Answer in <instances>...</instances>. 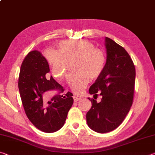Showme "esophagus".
<instances>
[{
    "label": "esophagus",
    "instance_id": "obj_1",
    "mask_svg": "<svg viewBox=\"0 0 155 155\" xmlns=\"http://www.w3.org/2000/svg\"><path fill=\"white\" fill-rule=\"evenodd\" d=\"M73 98H74V101L75 102H77L78 101H79V100H81V98H78V97H77V96H73Z\"/></svg>",
    "mask_w": 155,
    "mask_h": 155
}]
</instances>
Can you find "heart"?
I'll return each instance as SVG.
<instances>
[{"mask_svg": "<svg viewBox=\"0 0 155 155\" xmlns=\"http://www.w3.org/2000/svg\"><path fill=\"white\" fill-rule=\"evenodd\" d=\"M59 51L49 50L46 58L52 69V74L61 78L67 72L68 63L74 71L68 76L67 82L76 94L85 90L90 79H96L103 73L106 57L101 49L85 40H64L58 44Z\"/></svg>", "mask_w": 155, "mask_h": 155, "instance_id": "1", "label": "heart"}]
</instances>
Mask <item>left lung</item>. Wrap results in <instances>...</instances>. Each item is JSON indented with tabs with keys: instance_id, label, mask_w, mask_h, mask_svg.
<instances>
[{
	"instance_id": "obj_1",
	"label": "left lung",
	"mask_w": 155,
	"mask_h": 155,
	"mask_svg": "<svg viewBox=\"0 0 155 155\" xmlns=\"http://www.w3.org/2000/svg\"><path fill=\"white\" fill-rule=\"evenodd\" d=\"M107 58L103 73L97 78L89 92L94 99L87 114V124L93 130L105 133L114 130L124 121L134 97L135 68L127 51L109 38H105Z\"/></svg>"
}]
</instances>
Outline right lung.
Returning <instances> with one entry per match:
<instances>
[{"label":"right lung","instance_id":"obj_1","mask_svg":"<svg viewBox=\"0 0 155 155\" xmlns=\"http://www.w3.org/2000/svg\"><path fill=\"white\" fill-rule=\"evenodd\" d=\"M50 72L48 63L38 51L28 53L21 65L18 88L25 114L31 123L43 132L54 133L64 126L68 113L74 102L70 91L63 97L64 88L51 76L49 80L46 76ZM59 89V94L52 98L53 103L46 106L43 100L47 91Z\"/></svg>","mask_w":155,"mask_h":155}]
</instances>
